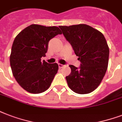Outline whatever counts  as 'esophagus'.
<instances>
[{
    "label": "esophagus",
    "instance_id": "1",
    "mask_svg": "<svg viewBox=\"0 0 122 122\" xmlns=\"http://www.w3.org/2000/svg\"><path fill=\"white\" fill-rule=\"evenodd\" d=\"M58 66H59V68L61 69V68H63L64 66V65H62V64H58Z\"/></svg>",
    "mask_w": 122,
    "mask_h": 122
}]
</instances>
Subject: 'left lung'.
Segmentation results:
<instances>
[{"label":"left lung","instance_id":"obj_1","mask_svg":"<svg viewBox=\"0 0 122 122\" xmlns=\"http://www.w3.org/2000/svg\"><path fill=\"white\" fill-rule=\"evenodd\" d=\"M59 27L81 63L78 68L69 66L71 72L66 76L69 87L80 94L92 92L99 85L108 68L110 51L104 36L85 24Z\"/></svg>","mask_w":122,"mask_h":122}]
</instances>
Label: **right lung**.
<instances>
[{"mask_svg":"<svg viewBox=\"0 0 122 122\" xmlns=\"http://www.w3.org/2000/svg\"><path fill=\"white\" fill-rule=\"evenodd\" d=\"M61 33L57 26L31 25L14 39L10 55V68L17 82L28 92L39 94L49 88L58 65L42 62L41 57L46 56L50 40Z\"/></svg>","mask_w":122,"mask_h":122,"instance_id":"1","label":"right lung"}]
</instances>
